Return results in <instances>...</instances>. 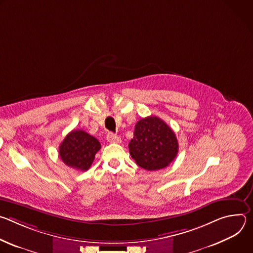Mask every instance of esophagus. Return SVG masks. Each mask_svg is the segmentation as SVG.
<instances>
[{
  "instance_id": "esophagus-1",
  "label": "esophagus",
  "mask_w": 253,
  "mask_h": 253,
  "mask_svg": "<svg viewBox=\"0 0 253 253\" xmlns=\"http://www.w3.org/2000/svg\"><path fill=\"white\" fill-rule=\"evenodd\" d=\"M107 141L110 143H121V139L113 133H109L107 135Z\"/></svg>"
}]
</instances>
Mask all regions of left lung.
<instances>
[{
	"label": "left lung",
	"mask_w": 253,
	"mask_h": 253,
	"mask_svg": "<svg viewBox=\"0 0 253 253\" xmlns=\"http://www.w3.org/2000/svg\"><path fill=\"white\" fill-rule=\"evenodd\" d=\"M129 151L138 166L155 171L165 168L175 159L178 141L173 130L163 120L149 116L136 123Z\"/></svg>",
	"instance_id": "left-lung-1"
}]
</instances>
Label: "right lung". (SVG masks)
<instances>
[{
	"instance_id": "right-lung-1",
	"label": "right lung",
	"mask_w": 253,
	"mask_h": 253,
	"mask_svg": "<svg viewBox=\"0 0 253 253\" xmlns=\"http://www.w3.org/2000/svg\"><path fill=\"white\" fill-rule=\"evenodd\" d=\"M100 149L101 144L95 137L83 130H73L60 144L59 155L67 166L78 171H86Z\"/></svg>"
}]
</instances>
